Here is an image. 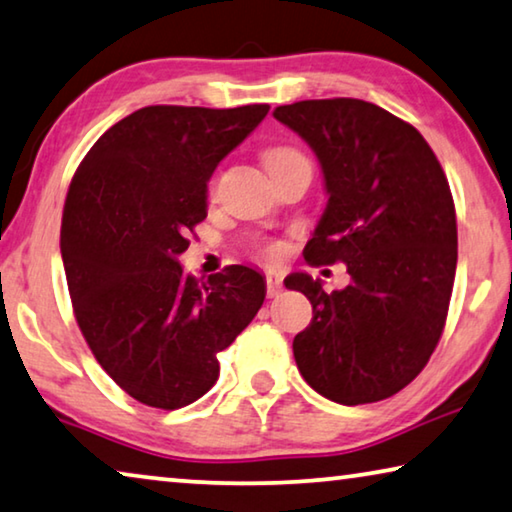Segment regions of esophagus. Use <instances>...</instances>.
I'll return each mask as SVG.
<instances>
[{
	"label": "esophagus",
	"instance_id": "1",
	"mask_svg": "<svg viewBox=\"0 0 512 512\" xmlns=\"http://www.w3.org/2000/svg\"><path fill=\"white\" fill-rule=\"evenodd\" d=\"M282 289H285V287H282L280 275H273V273L266 275V296H269V298L280 296Z\"/></svg>",
	"mask_w": 512,
	"mask_h": 512
}]
</instances>
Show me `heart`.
<instances>
[{
  "mask_svg": "<svg viewBox=\"0 0 512 512\" xmlns=\"http://www.w3.org/2000/svg\"><path fill=\"white\" fill-rule=\"evenodd\" d=\"M262 161H264V168L269 170V175H273L287 166L303 164V161H307V159L303 152L291 148V145H271V148L264 150ZM262 255L266 259H271V262H275V259L282 257V248L278 246V243H266V246H262Z\"/></svg>",
  "mask_w": 512,
  "mask_h": 512,
  "instance_id": "1",
  "label": "heart"
}]
</instances>
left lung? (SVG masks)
Returning <instances> with one entry per match:
<instances>
[{"label":"left lung","mask_w":512,"mask_h":512,"mask_svg":"<svg viewBox=\"0 0 512 512\" xmlns=\"http://www.w3.org/2000/svg\"><path fill=\"white\" fill-rule=\"evenodd\" d=\"M310 145L328 202L303 255L344 262L351 285L328 291L307 273L285 285L312 303L294 337L307 385L342 405L389 399L440 342L458 262L456 207L431 145L376 104L335 97L278 107Z\"/></svg>","instance_id":"left-lung-1"}]
</instances>
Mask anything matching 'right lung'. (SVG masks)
<instances>
[{
  "mask_svg": "<svg viewBox=\"0 0 512 512\" xmlns=\"http://www.w3.org/2000/svg\"><path fill=\"white\" fill-rule=\"evenodd\" d=\"M269 104L145 107L107 129L72 177L61 257L81 335L116 383L150 408L177 410L218 380L216 353L264 303L250 266L200 282L180 257L207 218L216 166Z\"/></svg>",
  "mask_w": 512,
  "mask_h": 512,
  "instance_id": "right-lung-1",
  "label": "right lung"
}]
</instances>
